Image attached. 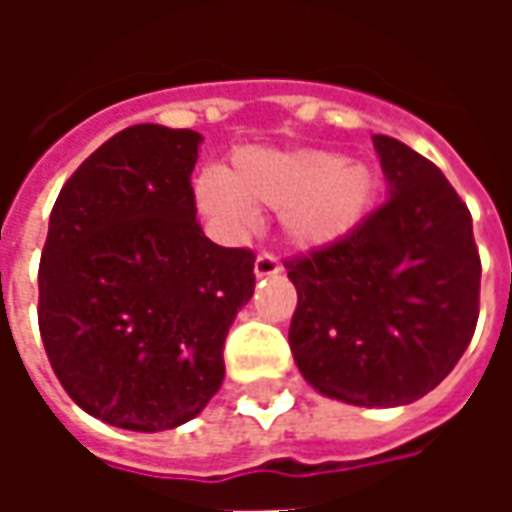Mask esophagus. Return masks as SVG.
Here are the masks:
<instances>
[{
  "label": "esophagus",
  "instance_id": "esophagus-1",
  "mask_svg": "<svg viewBox=\"0 0 512 512\" xmlns=\"http://www.w3.org/2000/svg\"><path fill=\"white\" fill-rule=\"evenodd\" d=\"M282 271V263H279L277 257L271 255V252H260L255 260V277L263 279V277H274Z\"/></svg>",
  "mask_w": 512,
  "mask_h": 512
}]
</instances>
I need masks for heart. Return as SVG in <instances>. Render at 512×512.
Segmentation results:
<instances>
[{
	"label": "heart",
	"instance_id": "heart-1",
	"mask_svg": "<svg viewBox=\"0 0 512 512\" xmlns=\"http://www.w3.org/2000/svg\"><path fill=\"white\" fill-rule=\"evenodd\" d=\"M200 211L233 235L255 224V208L282 213V227L301 249L343 241L373 211L378 178L365 161L332 150H241L227 175H202L194 186Z\"/></svg>",
	"mask_w": 512,
	"mask_h": 512
}]
</instances>
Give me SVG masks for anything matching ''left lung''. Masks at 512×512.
Listing matches in <instances>:
<instances>
[{
    "instance_id": "1",
    "label": "left lung",
    "mask_w": 512,
    "mask_h": 512,
    "mask_svg": "<svg viewBox=\"0 0 512 512\" xmlns=\"http://www.w3.org/2000/svg\"><path fill=\"white\" fill-rule=\"evenodd\" d=\"M389 200L354 233L285 263L299 304L290 351L321 395L414 403L450 376L480 312L472 213L441 169L376 134Z\"/></svg>"
}]
</instances>
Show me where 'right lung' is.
<instances>
[{"mask_svg": "<svg viewBox=\"0 0 512 512\" xmlns=\"http://www.w3.org/2000/svg\"><path fill=\"white\" fill-rule=\"evenodd\" d=\"M202 136L142 123L62 186L38 271V323L73 403L115 428H178L224 381V337L255 255L205 238L191 172Z\"/></svg>", "mask_w": 512, "mask_h": 512, "instance_id": "obj_1", "label": "right lung"}]
</instances>
